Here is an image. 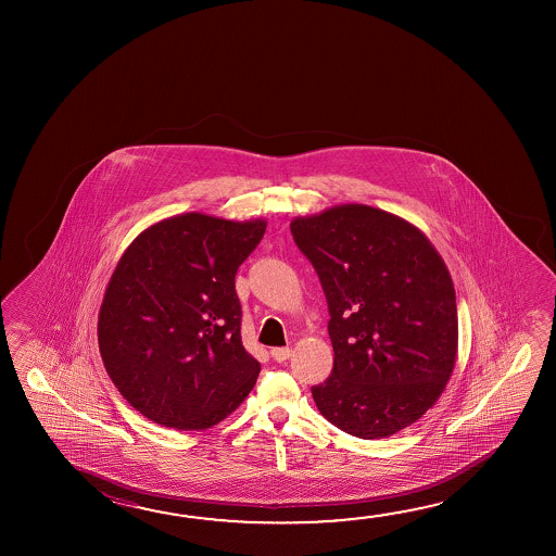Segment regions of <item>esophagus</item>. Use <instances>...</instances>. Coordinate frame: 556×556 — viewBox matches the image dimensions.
I'll list each match as a JSON object with an SVG mask.
<instances>
[{
	"instance_id": "obj_1",
	"label": "esophagus",
	"mask_w": 556,
	"mask_h": 556,
	"mask_svg": "<svg viewBox=\"0 0 556 556\" xmlns=\"http://www.w3.org/2000/svg\"><path fill=\"white\" fill-rule=\"evenodd\" d=\"M292 355V349L289 346H277V349H271V356H274L277 363H285L289 356Z\"/></svg>"
}]
</instances>
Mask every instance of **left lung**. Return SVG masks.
Masks as SVG:
<instances>
[{
  "mask_svg": "<svg viewBox=\"0 0 556 556\" xmlns=\"http://www.w3.org/2000/svg\"><path fill=\"white\" fill-rule=\"evenodd\" d=\"M291 235L318 274L336 353L312 397L346 434L392 437L437 403L454 370L446 264L419 228L368 205L294 219Z\"/></svg>",
  "mask_w": 556,
  "mask_h": 556,
  "instance_id": "8db88e82",
  "label": "left lung"
}]
</instances>
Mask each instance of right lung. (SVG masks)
Here are the masks:
<instances>
[{
	"mask_svg": "<svg viewBox=\"0 0 556 556\" xmlns=\"http://www.w3.org/2000/svg\"><path fill=\"white\" fill-rule=\"evenodd\" d=\"M265 220L186 213L143 230L102 301L99 346L110 380L147 419L203 430L252 392L260 363L240 336L238 267Z\"/></svg>",
	"mask_w": 556,
	"mask_h": 556,
	"instance_id": "add662e5",
	"label": "right lung"
}]
</instances>
